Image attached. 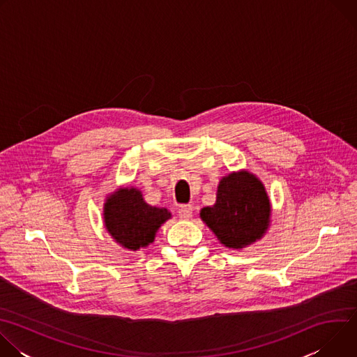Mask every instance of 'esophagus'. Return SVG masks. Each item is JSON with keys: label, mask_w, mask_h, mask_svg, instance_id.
<instances>
[{"label": "esophagus", "mask_w": 357, "mask_h": 357, "mask_svg": "<svg viewBox=\"0 0 357 357\" xmlns=\"http://www.w3.org/2000/svg\"><path fill=\"white\" fill-rule=\"evenodd\" d=\"M179 213V218L183 219V220H189L192 218V213H193V208L190 205H183L179 208L178 211Z\"/></svg>", "instance_id": "1"}]
</instances>
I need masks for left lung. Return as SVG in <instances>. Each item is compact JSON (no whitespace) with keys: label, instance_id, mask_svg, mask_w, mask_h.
I'll use <instances>...</instances> for the list:
<instances>
[{"label":"left lung","instance_id":"1","mask_svg":"<svg viewBox=\"0 0 357 357\" xmlns=\"http://www.w3.org/2000/svg\"><path fill=\"white\" fill-rule=\"evenodd\" d=\"M271 203L263 182L247 171L223 176L216 203L203 208L200 219L229 248H243L260 240L270 226Z\"/></svg>","mask_w":357,"mask_h":357}]
</instances>
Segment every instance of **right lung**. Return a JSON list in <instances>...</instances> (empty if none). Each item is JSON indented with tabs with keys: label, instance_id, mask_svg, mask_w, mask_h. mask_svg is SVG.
<instances>
[{
	"label": "right lung",
	"instance_id": "obj_1",
	"mask_svg": "<svg viewBox=\"0 0 357 357\" xmlns=\"http://www.w3.org/2000/svg\"><path fill=\"white\" fill-rule=\"evenodd\" d=\"M103 216L110 236L121 247L137 251L154 241L157 230L171 219V212L148 205L135 188H120L106 199Z\"/></svg>",
	"mask_w": 357,
	"mask_h": 357
}]
</instances>
